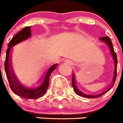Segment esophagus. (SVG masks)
I'll return each mask as SVG.
<instances>
[{
  "mask_svg": "<svg viewBox=\"0 0 123 123\" xmlns=\"http://www.w3.org/2000/svg\"><path fill=\"white\" fill-rule=\"evenodd\" d=\"M64 62V63H67V64H73L72 62L70 61V60H65Z\"/></svg>",
  "mask_w": 123,
  "mask_h": 123,
  "instance_id": "34e87169",
  "label": "esophagus"
}]
</instances>
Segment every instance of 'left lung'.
Wrapping results in <instances>:
<instances>
[{
    "mask_svg": "<svg viewBox=\"0 0 123 123\" xmlns=\"http://www.w3.org/2000/svg\"><path fill=\"white\" fill-rule=\"evenodd\" d=\"M100 40L104 42L105 43H106L108 45V46L109 47V50H110L111 54L112 56L113 59H114V63H115V70H114V76H113V79H112V86L109 87L108 89H107L106 91H104L102 93H99V94H96V95H90V94H86L85 93H82L81 92L80 90L78 88L76 84V81H75V76L74 75V74L72 76V87L74 88V91H75V93L78 95L80 96L84 97V98H99V97L101 96L102 95L105 93H106V92H108L112 87H113V86L114 85V83L115 82V80H116V78H117V55L116 53H115L114 49V47L112 46V43L111 41L110 38H109L108 36H105V37H101L100 39Z\"/></svg>",
    "mask_w": 123,
    "mask_h": 123,
    "instance_id": "obj_1",
    "label": "left lung"
}]
</instances>
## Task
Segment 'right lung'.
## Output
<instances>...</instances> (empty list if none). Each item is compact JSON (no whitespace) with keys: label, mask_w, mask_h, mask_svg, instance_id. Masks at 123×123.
<instances>
[{"label":"right lung","mask_w":123,"mask_h":123,"mask_svg":"<svg viewBox=\"0 0 123 123\" xmlns=\"http://www.w3.org/2000/svg\"><path fill=\"white\" fill-rule=\"evenodd\" d=\"M31 27H25L24 29L20 30L18 33L16 34L12 38L10 42H9L8 47V49L6 54L5 62V70L6 75L7 79L9 82V86L11 89L17 95L25 98V99H37L45 95L48 90L49 86V77L53 70L57 66V63L51 66L48 69L45 75L43 77L42 82L41 86L36 88H28L24 87L21 84L18 80L16 76L14 74L12 68L11 62L10 60V52L12 47L15 45L18 44L20 42H23L25 40L27 39L31 36Z\"/></svg>","instance_id":"right-lung-1"}]
</instances>
